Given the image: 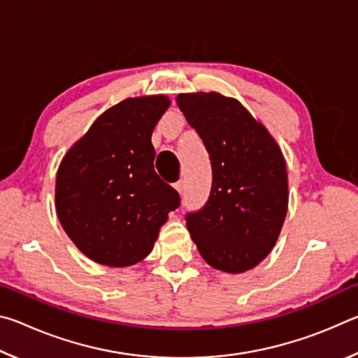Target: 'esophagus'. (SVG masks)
<instances>
[{
  "mask_svg": "<svg viewBox=\"0 0 358 358\" xmlns=\"http://www.w3.org/2000/svg\"><path fill=\"white\" fill-rule=\"evenodd\" d=\"M175 189L178 191L180 196H183V192H185V183H183V180H178L177 183H175Z\"/></svg>",
  "mask_w": 358,
  "mask_h": 358,
  "instance_id": "34e87169",
  "label": "esophagus"
}]
</instances>
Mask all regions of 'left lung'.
<instances>
[{
	"label": "left lung",
	"instance_id": "obj_1",
	"mask_svg": "<svg viewBox=\"0 0 358 358\" xmlns=\"http://www.w3.org/2000/svg\"><path fill=\"white\" fill-rule=\"evenodd\" d=\"M177 104L207 148L211 191L186 226L205 262L243 273L268 256L287 213L281 148L237 99L220 93L178 94Z\"/></svg>",
	"mask_w": 358,
	"mask_h": 358
}]
</instances>
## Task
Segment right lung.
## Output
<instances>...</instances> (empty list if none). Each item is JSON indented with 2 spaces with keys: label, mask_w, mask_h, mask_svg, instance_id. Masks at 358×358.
I'll return each mask as SVG.
<instances>
[{
  "label": "right lung",
  "mask_w": 358,
  "mask_h": 358,
  "mask_svg": "<svg viewBox=\"0 0 358 358\" xmlns=\"http://www.w3.org/2000/svg\"><path fill=\"white\" fill-rule=\"evenodd\" d=\"M171 106L164 94L121 101L72 145L57 172L64 232L88 259L128 266L151 252L180 196L155 172L151 134Z\"/></svg>",
  "instance_id": "add662e5"
}]
</instances>
